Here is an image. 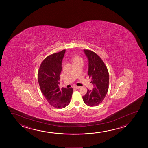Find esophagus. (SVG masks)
<instances>
[{
    "mask_svg": "<svg viewBox=\"0 0 148 148\" xmlns=\"http://www.w3.org/2000/svg\"><path fill=\"white\" fill-rule=\"evenodd\" d=\"M74 88H76V89H79L80 88V86H74Z\"/></svg>",
    "mask_w": 148,
    "mask_h": 148,
    "instance_id": "esophagus-1",
    "label": "esophagus"
}]
</instances>
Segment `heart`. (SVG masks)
<instances>
[{
    "mask_svg": "<svg viewBox=\"0 0 148 148\" xmlns=\"http://www.w3.org/2000/svg\"><path fill=\"white\" fill-rule=\"evenodd\" d=\"M72 61L74 64L78 63V62H82L83 63V59L82 58L79 57L78 56H74L72 58Z\"/></svg>",
    "mask_w": 148,
    "mask_h": 148,
    "instance_id": "b5f03b06",
    "label": "heart"
}]
</instances>
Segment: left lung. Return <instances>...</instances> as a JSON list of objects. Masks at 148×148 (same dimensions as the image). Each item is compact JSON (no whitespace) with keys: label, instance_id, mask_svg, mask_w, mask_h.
I'll use <instances>...</instances> for the list:
<instances>
[{"label":"left lung","instance_id":"left-lung-1","mask_svg":"<svg viewBox=\"0 0 148 148\" xmlns=\"http://www.w3.org/2000/svg\"><path fill=\"white\" fill-rule=\"evenodd\" d=\"M88 61V75L91 78L92 90L87 89L82 97L84 103L90 107L99 105L103 101L109 88V72L101 58L95 53L84 49Z\"/></svg>","mask_w":148,"mask_h":148}]
</instances>
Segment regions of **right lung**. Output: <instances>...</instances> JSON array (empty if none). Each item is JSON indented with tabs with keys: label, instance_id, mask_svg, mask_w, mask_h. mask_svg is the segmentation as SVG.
Segmentation results:
<instances>
[{
	"label": "right lung",
	"instance_id": "right-lung-1",
	"mask_svg": "<svg viewBox=\"0 0 148 148\" xmlns=\"http://www.w3.org/2000/svg\"><path fill=\"white\" fill-rule=\"evenodd\" d=\"M66 50L49 55L43 61L38 72V81L41 91L53 107L64 108L70 103L73 88L60 89L62 63Z\"/></svg>",
	"mask_w": 148,
	"mask_h": 148
}]
</instances>
